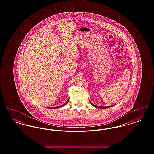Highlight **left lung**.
I'll list each match as a JSON object with an SVG mask.
<instances>
[{"mask_svg":"<svg viewBox=\"0 0 154 154\" xmlns=\"http://www.w3.org/2000/svg\"><path fill=\"white\" fill-rule=\"evenodd\" d=\"M91 105L92 106H93L94 107H96V108H99V109H107V108H109V107H112V106H115V105H112V106H107V107H100V106H96L95 104H92V103L91 102Z\"/></svg>","mask_w":154,"mask_h":154,"instance_id":"obj_1","label":"left lung"}]
</instances>
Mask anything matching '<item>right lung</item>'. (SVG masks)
I'll return each mask as SVG.
<instances>
[{
  "instance_id": "right-lung-1",
  "label": "right lung",
  "mask_w": 154,
  "mask_h": 154,
  "mask_svg": "<svg viewBox=\"0 0 154 154\" xmlns=\"http://www.w3.org/2000/svg\"><path fill=\"white\" fill-rule=\"evenodd\" d=\"M69 102V100L66 102L64 104H63V105H61V106H58V107H53V108H51V109H58V108H60V107H62V106H65L66 104H67V103H68Z\"/></svg>"
}]
</instances>
